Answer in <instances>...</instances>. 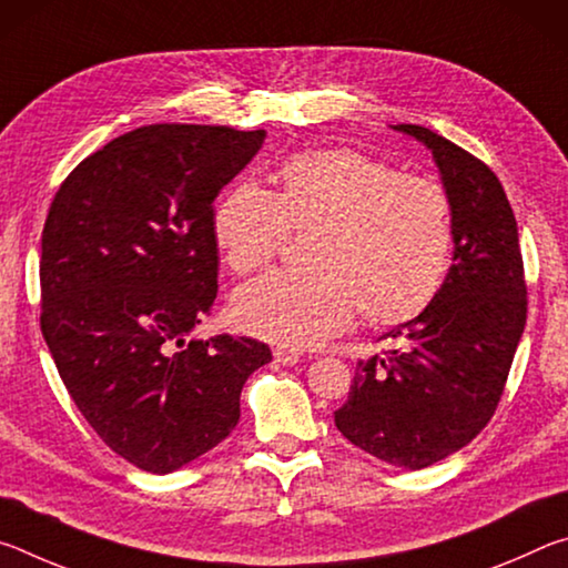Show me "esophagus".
<instances>
[{"instance_id":"1","label":"esophagus","mask_w":568,"mask_h":568,"mask_svg":"<svg viewBox=\"0 0 568 568\" xmlns=\"http://www.w3.org/2000/svg\"><path fill=\"white\" fill-rule=\"evenodd\" d=\"M301 351L297 348H291V345H277V348L273 351V358H275V363H281V365H295L297 361H301Z\"/></svg>"}]
</instances>
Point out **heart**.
Instances as JSON below:
<instances>
[{
  "label": "heart",
  "instance_id": "obj_1",
  "mask_svg": "<svg viewBox=\"0 0 568 568\" xmlns=\"http://www.w3.org/2000/svg\"><path fill=\"white\" fill-rule=\"evenodd\" d=\"M213 230L225 265L253 275L281 253L287 230L311 233L303 271H277L235 295L245 331L281 343H318L353 313L371 325H400L426 311L446 281L454 250V205L426 175H403L358 150L295 155L277 190L230 187Z\"/></svg>",
  "mask_w": 568,
  "mask_h": 568
}]
</instances>
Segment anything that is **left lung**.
<instances>
[{
    "label": "left lung",
    "instance_id": "8db88e82",
    "mask_svg": "<svg viewBox=\"0 0 568 568\" xmlns=\"http://www.w3.org/2000/svg\"><path fill=\"white\" fill-rule=\"evenodd\" d=\"M430 152L454 205V265L436 301L355 365L335 426L365 454L426 468L470 444L496 413L526 325L514 210L494 170L420 124H393Z\"/></svg>",
    "mask_w": 568,
    "mask_h": 568
}]
</instances>
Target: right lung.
<instances>
[{"instance_id": "right-lung-1", "label": "right lung", "mask_w": 568, "mask_h": 568, "mask_svg": "<svg viewBox=\"0 0 568 568\" xmlns=\"http://www.w3.org/2000/svg\"><path fill=\"white\" fill-rule=\"evenodd\" d=\"M265 130L145 124L84 158L42 230L40 325L60 378L104 444L170 474L240 420L255 338L187 341L217 295L215 197Z\"/></svg>"}]
</instances>
